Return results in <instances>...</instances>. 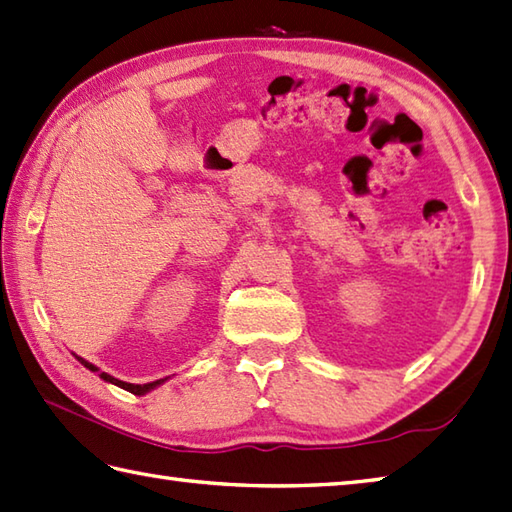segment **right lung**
Wrapping results in <instances>:
<instances>
[{"label":"right lung","mask_w":512,"mask_h":512,"mask_svg":"<svg viewBox=\"0 0 512 512\" xmlns=\"http://www.w3.org/2000/svg\"><path fill=\"white\" fill-rule=\"evenodd\" d=\"M77 359H79V362H82L88 370H93V373H97L99 377H102L104 382H110V384H115V386H119V388H124V390H128V393H133V395H144V393H148V390H153L155 386H159V384L164 382V379H157V382H150V384H128V382H122V379H115L113 375H108V373H99L97 366L86 362V359H82V357H77Z\"/></svg>","instance_id":"obj_1"}]
</instances>
